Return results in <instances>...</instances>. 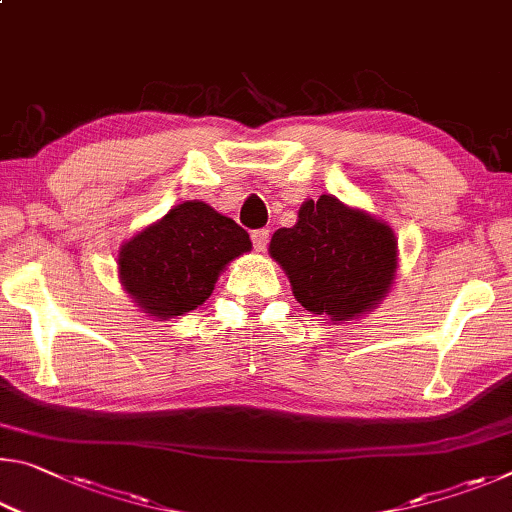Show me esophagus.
<instances>
[{
    "label": "esophagus",
    "mask_w": 512,
    "mask_h": 512,
    "mask_svg": "<svg viewBox=\"0 0 512 512\" xmlns=\"http://www.w3.org/2000/svg\"><path fill=\"white\" fill-rule=\"evenodd\" d=\"M250 239H253V246L257 253H264L268 246V230H255L253 235H250Z\"/></svg>",
    "instance_id": "34e87169"
}]
</instances>
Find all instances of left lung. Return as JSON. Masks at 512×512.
I'll use <instances>...</instances> for the list:
<instances>
[{
    "label": "left lung",
    "instance_id": "obj_1",
    "mask_svg": "<svg viewBox=\"0 0 512 512\" xmlns=\"http://www.w3.org/2000/svg\"><path fill=\"white\" fill-rule=\"evenodd\" d=\"M268 253L300 305L334 325L379 307L400 268L391 225L332 194L302 203L296 225L277 230Z\"/></svg>",
    "mask_w": 512,
    "mask_h": 512
}]
</instances>
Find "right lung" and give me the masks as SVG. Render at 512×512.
<instances>
[{"label":"right lung","instance_id":"1","mask_svg":"<svg viewBox=\"0 0 512 512\" xmlns=\"http://www.w3.org/2000/svg\"><path fill=\"white\" fill-rule=\"evenodd\" d=\"M250 248L230 216L185 201L121 244L119 282L146 316L169 320L203 305L223 268Z\"/></svg>","mask_w":512,"mask_h":512}]
</instances>
